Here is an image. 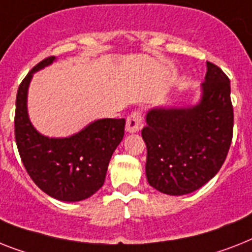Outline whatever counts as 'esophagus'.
I'll return each mask as SVG.
<instances>
[{
    "mask_svg": "<svg viewBox=\"0 0 252 252\" xmlns=\"http://www.w3.org/2000/svg\"><path fill=\"white\" fill-rule=\"evenodd\" d=\"M143 126V116L139 111H135L130 114L126 120V131L127 132H136Z\"/></svg>",
    "mask_w": 252,
    "mask_h": 252,
    "instance_id": "esophagus-1",
    "label": "esophagus"
}]
</instances>
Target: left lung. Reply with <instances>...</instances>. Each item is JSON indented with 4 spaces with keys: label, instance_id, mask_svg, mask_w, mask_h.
<instances>
[{
    "label": "left lung",
    "instance_id": "left-lung-1",
    "mask_svg": "<svg viewBox=\"0 0 252 252\" xmlns=\"http://www.w3.org/2000/svg\"><path fill=\"white\" fill-rule=\"evenodd\" d=\"M198 104L153 108L141 130L147 144L145 174L159 192L183 196L199 189L223 166L233 138L230 82L207 62Z\"/></svg>",
    "mask_w": 252,
    "mask_h": 252
}]
</instances>
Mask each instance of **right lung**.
Listing matches in <instances>:
<instances>
[{"instance_id":"1","label":"right lung","mask_w":252,"mask_h":252,"mask_svg":"<svg viewBox=\"0 0 252 252\" xmlns=\"http://www.w3.org/2000/svg\"><path fill=\"white\" fill-rule=\"evenodd\" d=\"M55 56L39 62L18 89L15 140L28 175L50 197L76 202L89 198L103 187L113 152L125 134V118H103L69 138H47L33 127L27 111L33 73L50 65Z\"/></svg>"}]
</instances>
